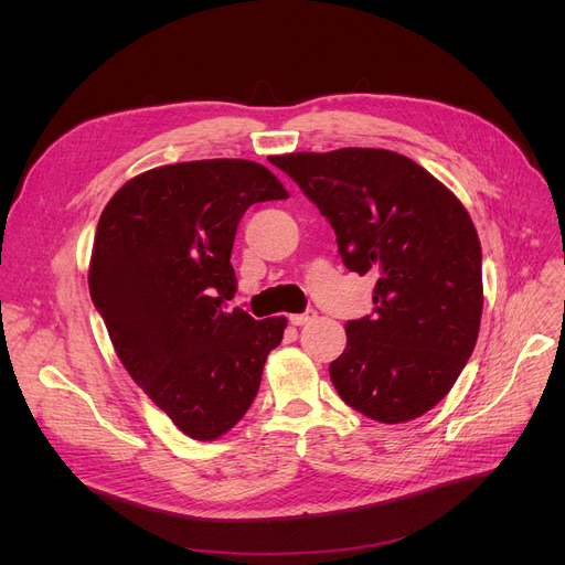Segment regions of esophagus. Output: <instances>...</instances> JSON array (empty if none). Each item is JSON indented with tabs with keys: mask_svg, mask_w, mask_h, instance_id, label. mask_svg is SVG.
I'll use <instances>...</instances> for the list:
<instances>
[{
	"mask_svg": "<svg viewBox=\"0 0 565 565\" xmlns=\"http://www.w3.org/2000/svg\"><path fill=\"white\" fill-rule=\"evenodd\" d=\"M318 318V313L313 311V309H309V311H305V313H292L288 320H290V324H295V328H302V324H309V322H313Z\"/></svg>",
	"mask_w": 565,
	"mask_h": 565,
	"instance_id": "34e87169",
	"label": "esophagus"
}]
</instances>
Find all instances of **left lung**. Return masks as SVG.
I'll list each match as a JSON object with an SVG mask.
<instances>
[{
  "instance_id": "1",
  "label": "left lung",
  "mask_w": 565,
  "mask_h": 565,
  "mask_svg": "<svg viewBox=\"0 0 565 565\" xmlns=\"http://www.w3.org/2000/svg\"><path fill=\"white\" fill-rule=\"evenodd\" d=\"M318 205L350 273H371L373 316L345 322L330 364L339 396L364 417L403 424L447 396L483 313L479 233L460 199L384 148L273 160Z\"/></svg>"
}]
</instances>
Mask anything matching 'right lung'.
I'll use <instances>...</instances> for the list:
<instances>
[{"label": "right lung", "instance_id": "obj_1", "mask_svg": "<svg viewBox=\"0 0 565 565\" xmlns=\"http://www.w3.org/2000/svg\"><path fill=\"white\" fill-rule=\"evenodd\" d=\"M288 199L252 160H196L148 169L100 215L88 290L118 360L188 437L228 433L258 394L286 318L224 311L237 279V222L258 201Z\"/></svg>", "mask_w": 565, "mask_h": 565}]
</instances>
